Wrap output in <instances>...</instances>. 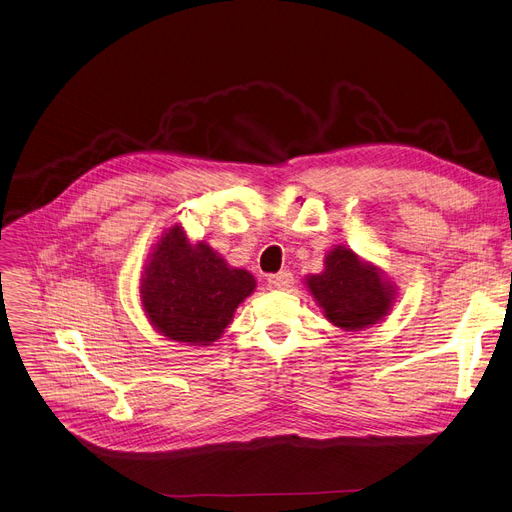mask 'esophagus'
Instances as JSON below:
<instances>
[{
    "label": "esophagus",
    "instance_id": "obj_1",
    "mask_svg": "<svg viewBox=\"0 0 512 512\" xmlns=\"http://www.w3.org/2000/svg\"><path fill=\"white\" fill-rule=\"evenodd\" d=\"M292 284V273L290 271H280V273H273L267 277V286L275 288V290H286Z\"/></svg>",
    "mask_w": 512,
    "mask_h": 512
}]
</instances>
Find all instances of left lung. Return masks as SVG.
<instances>
[{"instance_id": "obj_1", "label": "left lung", "mask_w": 512, "mask_h": 512, "mask_svg": "<svg viewBox=\"0 0 512 512\" xmlns=\"http://www.w3.org/2000/svg\"><path fill=\"white\" fill-rule=\"evenodd\" d=\"M307 286L335 327L359 331L376 324L393 303V286L376 267L337 245L324 260V271L307 277Z\"/></svg>"}]
</instances>
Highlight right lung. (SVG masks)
Listing matches in <instances>:
<instances>
[{
  "label": "right lung",
  "mask_w": 512,
  "mask_h": 512,
  "mask_svg": "<svg viewBox=\"0 0 512 512\" xmlns=\"http://www.w3.org/2000/svg\"><path fill=\"white\" fill-rule=\"evenodd\" d=\"M254 288L252 273L230 269L207 243L192 245L183 230L173 226L149 256L141 297L160 333L175 342L209 346Z\"/></svg>",
  "instance_id": "right-lung-1"
}]
</instances>
